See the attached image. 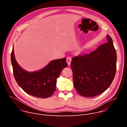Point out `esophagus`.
Returning a JSON list of instances; mask_svg holds the SVG:
<instances>
[{"label":"esophagus","mask_w":127,"mask_h":127,"mask_svg":"<svg viewBox=\"0 0 127 127\" xmlns=\"http://www.w3.org/2000/svg\"><path fill=\"white\" fill-rule=\"evenodd\" d=\"M66 61H67V63H68V66H70V65L71 64V58L70 57H68L67 58Z\"/></svg>","instance_id":"obj_1"}]
</instances>
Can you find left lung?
I'll use <instances>...</instances> for the list:
<instances>
[{"mask_svg":"<svg viewBox=\"0 0 127 127\" xmlns=\"http://www.w3.org/2000/svg\"><path fill=\"white\" fill-rule=\"evenodd\" d=\"M107 43L89 54H80L72 59L71 67L77 93L84 97L96 96L106 90L116 74L117 54L111 36Z\"/></svg>","mask_w":127,"mask_h":127,"instance_id":"left-lung-1","label":"left lung"}]
</instances>
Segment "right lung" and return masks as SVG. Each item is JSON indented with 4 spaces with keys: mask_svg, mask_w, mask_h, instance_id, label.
<instances>
[{
    "mask_svg": "<svg viewBox=\"0 0 127 127\" xmlns=\"http://www.w3.org/2000/svg\"><path fill=\"white\" fill-rule=\"evenodd\" d=\"M11 62L14 78L27 94L41 98H48L55 92L57 79L62 70L68 66L66 58L52 60L40 70L28 72L16 62L13 47L11 54Z\"/></svg>",
    "mask_w": 127,
    "mask_h": 127,
    "instance_id": "add662e5",
    "label": "right lung"
}]
</instances>
